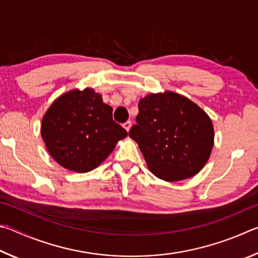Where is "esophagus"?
<instances>
[{
    "label": "esophagus",
    "instance_id": "1",
    "mask_svg": "<svg viewBox=\"0 0 258 258\" xmlns=\"http://www.w3.org/2000/svg\"><path fill=\"white\" fill-rule=\"evenodd\" d=\"M123 128L126 130V132H129L130 128H132V121H126L123 123Z\"/></svg>",
    "mask_w": 258,
    "mask_h": 258
}]
</instances>
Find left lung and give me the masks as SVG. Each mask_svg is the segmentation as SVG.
Listing matches in <instances>:
<instances>
[{
    "label": "left lung",
    "mask_w": 258,
    "mask_h": 258,
    "mask_svg": "<svg viewBox=\"0 0 258 258\" xmlns=\"http://www.w3.org/2000/svg\"><path fill=\"white\" fill-rule=\"evenodd\" d=\"M138 108L129 137L138 144L151 172L165 181L200 172L214 143L210 116L190 99L172 92L147 95Z\"/></svg>",
    "instance_id": "1"
}]
</instances>
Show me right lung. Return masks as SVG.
I'll list each match as a JSON object with an SVG mask.
<instances>
[{
  "label": "right lung",
  "instance_id": "1",
  "mask_svg": "<svg viewBox=\"0 0 258 258\" xmlns=\"http://www.w3.org/2000/svg\"><path fill=\"white\" fill-rule=\"evenodd\" d=\"M112 107L93 89H74L55 99L42 122V137L58 164L88 172L110 155L125 129L113 121Z\"/></svg>",
  "mask_w": 258,
  "mask_h": 258
}]
</instances>
